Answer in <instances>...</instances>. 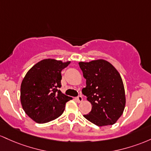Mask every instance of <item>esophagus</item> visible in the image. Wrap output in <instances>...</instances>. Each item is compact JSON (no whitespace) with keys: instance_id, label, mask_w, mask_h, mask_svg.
I'll return each mask as SVG.
<instances>
[{"instance_id":"34e87169","label":"esophagus","mask_w":151,"mask_h":151,"mask_svg":"<svg viewBox=\"0 0 151 151\" xmlns=\"http://www.w3.org/2000/svg\"><path fill=\"white\" fill-rule=\"evenodd\" d=\"M76 99H77V101L78 103L82 102V101H83V96H81V95H80V96H78L77 98H76Z\"/></svg>"}]
</instances>
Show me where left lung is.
I'll list each match as a JSON object with an SVG mask.
<instances>
[{
  "instance_id": "1",
  "label": "left lung",
  "mask_w": 151,
  "mask_h": 151,
  "mask_svg": "<svg viewBox=\"0 0 151 151\" xmlns=\"http://www.w3.org/2000/svg\"><path fill=\"white\" fill-rule=\"evenodd\" d=\"M79 65L86 79V87L82 93L92 105L91 112L83 116L98 126L114 124L123 114L126 105L119 73L104 60L80 62Z\"/></svg>"
}]
</instances>
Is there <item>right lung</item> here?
<instances>
[{"mask_svg":"<svg viewBox=\"0 0 151 151\" xmlns=\"http://www.w3.org/2000/svg\"><path fill=\"white\" fill-rule=\"evenodd\" d=\"M70 62L45 59L33 65L22 81L21 101L23 110L38 123L56 119L70 97L62 93L61 71Z\"/></svg>","mask_w":151,"mask_h":151,"instance_id":"right-lung-1","label":"right lung"}]
</instances>
